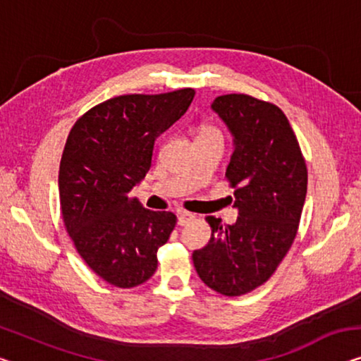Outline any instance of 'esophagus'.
I'll return each mask as SVG.
<instances>
[{"label":"esophagus","instance_id":"esophagus-1","mask_svg":"<svg viewBox=\"0 0 361 361\" xmlns=\"http://www.w3.org/2000/svg\"><path fill=\"white\" fill-rule=\"evenodd\" d=\"M192 219H195V215H192V214H190V212H180L178 214V225L190 224Z\"/></svg>","mask_w":361,"mask_h":361}]
</instances>
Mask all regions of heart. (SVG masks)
<instances>
[{"mask_svg": "<svg viewBox=\"0 0 361 361\" xmlns=\"http://www.w3.org/2000/svg\"><path fill=\"white\" fill-rule=\"evenodd\" d=\"M206 131H217V129H214L212 126H202L201 133H206Z\"/></svg>", "mask_w": 361, "mask_h": 361, "instance_id": "b5f03b06", "label": "heart"}]
</instances>
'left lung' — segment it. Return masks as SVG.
I'll return each instance as SVG.
<instances>
[{"instance_id": "left-lung-1", "label": "left lung", "mask_w": 361, "mask_h": 361, "mask_svg": "<svg viewBox=\"0 0 361 361\" xmlns=\"http://www.w3.org/2000/svg\"><path fill=\"white\" fill-rule=\"evenodd\" d=\"M212 110L233 136L227 180L238 219L206 217L212 235L192 252L197 276L215 292L238 297L276 272L297 236L308 171L292 126L277 105L246 94L220 95Z\"/></svg>"}]
</instances>
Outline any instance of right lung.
<instances>
[{
  "label": "right lung",
  "mask_w": 361,
  "mask_h": 361,
  "mask_svg": "<svg viewBox=\"0 0 361 361\" xmlns=\"http://www.w3.org/2000/svg\"><path fill=\"white\" fill-rule=\"evenodd\" d=\"M192 97L190 87L113 97L69 131L58 176L64 227L85 264L115 287L149 281L173 232L176 215L142 207L131 190L150 169L155 139L185 115Z\"/></svg>",
  "instance_id": "right-lung-1"
}]
</instances>
